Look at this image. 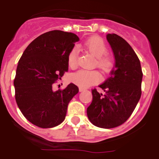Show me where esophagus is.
Masks as SVG:
<instances>
[{
  "label": "esophagus",
  "mask_w": 159,
  "mask_h": 159,
  "mask_svg": "<svg viewBox=\"0 0 159 159\" xmlns=\"http://www.w3.org/2000/svg\"><path fill=\"white\" fill-rule=\"evenodd\" d=\"M84 90V89H83V88H81V87H79V91L80 92H83Z\"/></svg>",
  "instance_id": "1"
}]
</instances>
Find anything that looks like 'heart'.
Wrapping results in <instances>:
<instances>
[{
	"mask_svg": "<svg viewBox=\"0 0 159 159\" xmlns=\"http://www.w3.org/2000/svg\"><path fill=\"white\" fill-rule=\"evenodd\" d=\"M83 48L96 58V65L104 72H108L114 66L112 56L106 54L107 47L101 38L93 37L83 43ZM78 51L76 47L70 51L67 56V63L70 67L75 68L78 63ZM101 79V75L97 70L81 69L71 75V80L81 87H88L96 84Z\"/></svg>",
	"mask_w": 159,
	"mask_h": 159,
	"instance_id": "1",
	"label": "heart"
}]
</instances>
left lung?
Masks as SVG:
<instances>
[{
  "instance_id": "obj_1",
  "label": "left lung",
  "mask_w": 159,
  "mask_h": 159,
  "mask_svg": "<svg viewBox=\"0 0 159 159\" xmlns=\"http://www.w3.org/2000/svg\"><path fill=\"white\" fill-rule=\"evenodd\" d=\"M107 40L115 56V66L100 85L104 94L92 90L87 116L96 126L111 129L123 124L134 111L141 96L143 73L140 59L125 40L115 34H108Z\"/></svg>"
}]
</instances>
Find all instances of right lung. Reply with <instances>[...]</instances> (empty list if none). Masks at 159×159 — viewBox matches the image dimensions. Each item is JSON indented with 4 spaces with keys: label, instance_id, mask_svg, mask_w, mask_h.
Returning a JSON list of instances; mask_svg holds the SVG:
<instances>
[{
    "label": "right lung",
    "instance_id": "obj_1",
    "mask_svg": "<svg viewBox=\"0 0 159 159\" xmlns=\"http://www.w3.org/2000/svg\"><path fill=\"white\" fill-rule=\"evenodd\" d=\"M78 41L73 33L48 31L34 40L19 59L14 80L16 100L34 125L52 128L64 121L78 88L70 83L63 90L53 91L52 84L68 70V54Z\"/></svg>",
    "mask_w": 159,
    "mask_h": 159
}]
</instances>
